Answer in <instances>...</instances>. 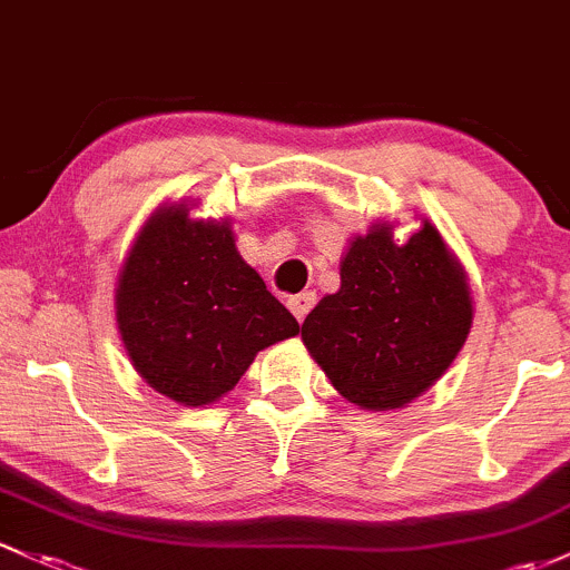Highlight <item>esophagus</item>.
<instances>
[{
  "instance_id": "esophagus-1",
  "label": "esophagus",
  "mask_w": 570,
  "mask_h": 570,
  "mask_svg": "<svg viewBox=\"0 0 570 570\" xmlns=\"http://www.w3.org/2000/svg\"><path fill=\"white\" fill-rule=\"evenodd\" d=\"M315 302H317V296L312 291H307V293H298V296H291L287 298V309L293 312V317H296L298 323L304 321V317L309 315V309L315 307Z\"/></svg>"
}]
</instances>
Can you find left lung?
<instances>
[{
	"label": "left lung",
	"instance_id": "1",
	"mask_svg": "<svg viewBox=\"0 0 570 570\" xmlns=\"http://www.w3.org/2000/svg\"><path fill=\"white\" fill-rule=\"evenodd\" d=\"M473 326L468 274L430 219L400 244L372 223L340 261V291L302 323L332 385L361 410H400L440 381Z\"/></svg>",
	"mask_w": 570,
	"mask_h": 570
}]
</instances>
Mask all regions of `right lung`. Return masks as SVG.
Returning a JSON list of instances; mask_svg holds the SVG:
<instances>
[{"label":"right lung","instance_id":"right-lung-1","mask_svg":"<svg viewBox=\"0 0 570 570\" xmlns=\"http://www.w3.org/2000/svg\"><path fill=\"white\" fill-rule=\"evenodd\" d=\"M163 204L138 230L116 279V326L157 394L204 407L228 394L255 356L298 334L296 317L238 255L230 219Z\"/></svg>","mask_w":570,"mask_h":570}]
</instances>
